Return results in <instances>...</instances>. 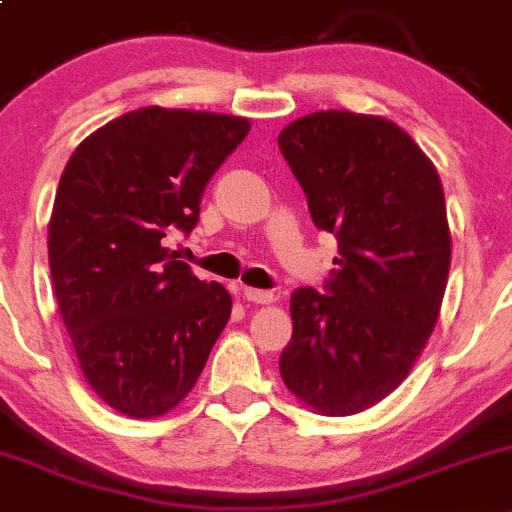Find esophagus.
Instances as JSON below:
<instances>
[{
    "label": "esophagus",
    "instance_id": "obj_1",
    "mask_svg": "<svg viewBox=\"0 0 512 512\" xmlns=\"http://www.w3.org/2000/svg\"><path fill=\"white\" fill-rule=\"evenodd\" d=\"M242 297H245L247 302H255V304L275 302V294L267 292V289H255V287H242Z\"/></svg>",
    "mask_w": 512,
    "mask_h": 512
}]
</instances>
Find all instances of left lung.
<instances>
[{"instance_id":"1","label":"left lung","mask_w":512,"mask_h":512,"mask_svg":"<svg viewBox=\"0 0 512 512\" xmlns=\"http://www.w3.org/2000/svg\"><path fill=\"white\" fill-rule=\"evenodd\" d=\"M277 143L314 225L339 240L330 294H292L282 381L314 414H359L409 376L441 314L451 270L441 178L384 116L307 113Z\"/></svg>"}]
</instances>
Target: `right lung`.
Returning <instances> with one entry per match:
<instances>
[{
  "label": "right lung",
  "instance_id": "1",
  "mask_svg": "<svg viewBox=\"0 0 512 512\" xmlns=\"http://www.w3.org/2000/svg\"><path fill=\"white\" fill-rule=\"evenodd\" d=\"M247 133L242 116L146 106L96 128L61 173L54 297L81 374L118 414L175 409L230 319V292L165 242L193 230L205 185Z\"/></svg>",
  "mask_w": 512,
  "mask_h": 512
}]
</instances>
